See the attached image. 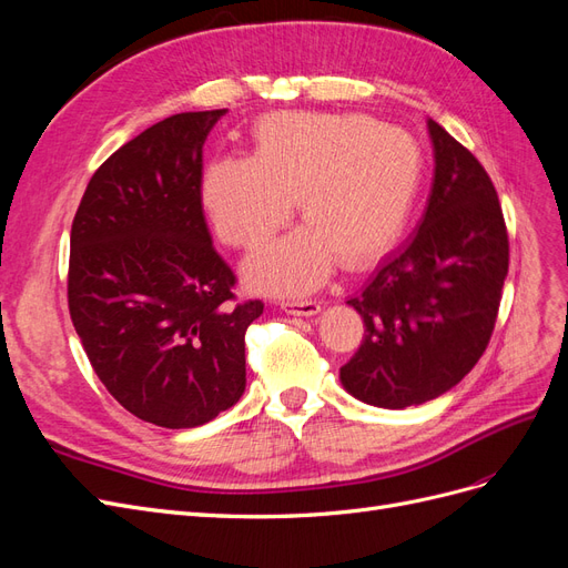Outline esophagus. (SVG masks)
<instances>
[{"label":"esophagus","mask_w":568,"mask_h":568,"mask_svg":"<svg viewBox=\"0 0 568 568\" xmlns=\"http://www.w3.org/2000/svg\"><path fill=\"white\" fill-rule=\"evenodd\" d=\"M282 311L294 317H313L322 311V305L317 301H284Z\"/></svg>","instance_id":"obj_1"}]
</instances>
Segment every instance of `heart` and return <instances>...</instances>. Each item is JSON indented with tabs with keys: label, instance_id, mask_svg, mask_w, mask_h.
Here are the masks:
<instances>
[{
	"label": "heart",
	"instance_id": "b5f03b06",
	"mask_svg": "<svg viewBox=\"0 0 568 568\" xmlns=\"http://www.w3.org/2000/svg\"><path fill=\"white\" fill-rule=\"evenodd\" d=\"M422 175V151L400 128L353 113H272L253 130V151L203 170L201 199L232 246L265 244L296 199L305 225L261 251L246 282L303 296L334 272L365 267L400 234Z\"/></svg>",
	"mask_w": 568,
	"mask_h": 568
}]
</instances>
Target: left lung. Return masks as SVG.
I'll return each mask as SVG.
<instances>
[{
  "label": "left lung",
  "instance_id": "1",
  "mask_svg": "<svg viewBox=\"0 0 568 568\" xmlns=\"http://www.w3.org/2000/svg\"><path fill=\"white\" fill-rule=\"evenodd\" d=\"M434 184L407 242L351 296L365 338L341 384L374 407L405 409L457 386L484 355L509 267L500 201L474 153L426 120Z\"/></svg>",
  "mask_w": 568,
  "mask_h": 568
}]
</instances>
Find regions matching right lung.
<instances>
[{
  "label": "right lung",
  "instance_id": "obj_1",
  "mask_svg": "<svg viewBox=\"0 0 568 568\" xmlns=\"http://www.w3.org/2000/svg\"><path fill=\"white\" fill-rule=\"evenodd\" d=\"M227 109L170 115L92 175L71 230L68 307L113 398L142 422L194 428L246 388L248 324L201 203L203 144Z\"/></svg>",
  "mask_w": 568,
  "mask_h": 568
}]
</instances>
